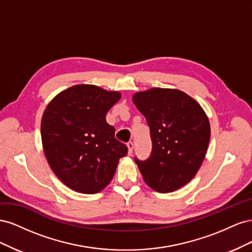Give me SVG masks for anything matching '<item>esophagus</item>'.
<instances>
[{
    "instance_id": "obj_1",
    "label": "esophagus",
    "mask_w": 252,
    "mask_h": 252,
    "mask_svg": "<svg viewBox=\"0 0 252 252\" xmlns=\"http://www.w3.org/2000/svg\"><path fill=\"white\" fill-rule=\"evenodd\" d=\"M127 147H128V155L131 156L132 152H133V147H134V144L132 142H128L127 143Z\"/></svg>"
}]
</instances>
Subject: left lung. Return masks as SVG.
<instances>
[{
  "mask_svg": "<svg viewBox=\"0 0 252 252\" xmlns=\"http://www.w3.org/2000/svg\"><path fill=\"white\" fill-rule=\"evenodd\" d=\"M133 103L150 128L152 149L134 158L146 184L158 192L174 191L191 180L203 163L210 139L205 111L177 89L152 88L135 94Z\"/></svg>",
  "mask_w": 252,
  "mask_h": 252,
  "instance_id": "left-lung-1",
  "label": "left lung"
}]
</instances>
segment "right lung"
<instances>
[{
    "mask_svg": "<svg viewBox=\"0 0 252 252\" xmlns=\"http://www.w3.org/2000/svg\"><path fill=\"white\" fill-rule=\"evenodd\" d=\"M121 98L118 91L94 85H75L59 94L43 114L41 136L49 166L66 186L93 194L107 186L125 144L106 114Z\"/></svg>",
    "mask_w": 252,
    "mask_h": 252,
    "instance_id": "add662e5",
    "label": "right lung"
}]
</instances>
